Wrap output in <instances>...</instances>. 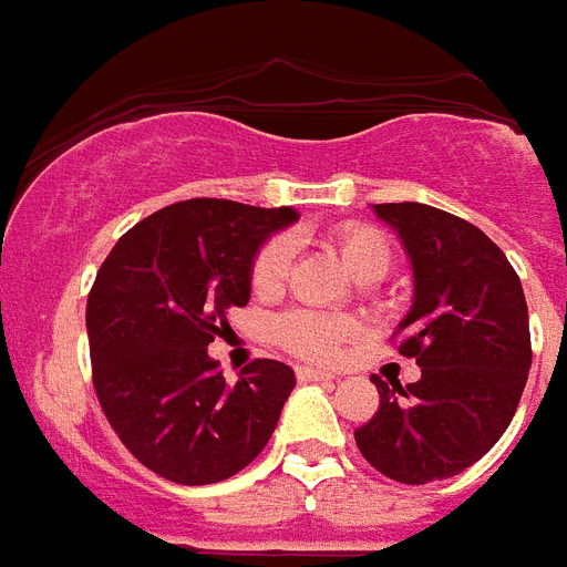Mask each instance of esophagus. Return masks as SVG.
Here are the masks:
<instances>
[{
	"mask_svg": "<svg viewBox=\"0 0 567 567\" xmlns=\"http://www.w3.org/2000/svg\"><path fill=\"white\" fill-rule=\"evenodd\" d=\"M298 380H324V383H330V380H337V374H330V371H321V369H310V365H298L296 369Z\"/></svg>",
	"mask_w": 567,
	"mask_h": 567,
	"instance_id": "34e87169",
	"label": "esophagus"
}]
</instances>
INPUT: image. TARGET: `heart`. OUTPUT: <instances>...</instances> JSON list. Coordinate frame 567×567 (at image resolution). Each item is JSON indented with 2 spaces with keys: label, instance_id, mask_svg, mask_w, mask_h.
<instances>
[{
  "label": "heart",
  "instance_id": "heart-1",
  "mask_svg": "<svg viewBox=\"0 0 567 567\" xmlns=\"http://www.w3.org/2000/svg\"><path fill=\"white\" fill-rule=\"evenodd\" d=\"M337 246L348 269L357 275V280L383 278L392 266V248H389L386 237L369 225L339 228ZM289 262H292V243L287 237L269 239L251 262L255 292H260V296L278 292L287 280ZM271 333H275V342L292 354L307 357V360H333L342 342L354 333V321L348 316H330V312L319 310H292L275 319Z\"/></svg>",
  "mask_w": 567,
  "mask_h": 567
}]
</instances>
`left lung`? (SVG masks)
<instances>
[{"label": "left lung", "instance_id": "1", "mask_svg": "<svg viewBox=\"0 0 567 567\" xmlns=\"http://www.w3.org/2000/svg\"><path fill=\"white\" fill-rule=\"evenodd\" d=\"M371 210L410 257L412 307L395 337L421 380L374 378L380 410L354 439L380 474L421 486L474 465L509 427L533 362L527 301L504 251L471 221L419 202Z\"/></svg>", "mask_w": 567, "mask_h": 567}]
</instances>
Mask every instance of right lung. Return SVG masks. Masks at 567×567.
Masks as SVG:
<instances>
[{
    "instance_id": "right-lung-1",
    "label": "right lung",
    "mask_w": 567,
    "mask_h": 567,
    "mask_svg": "<svg viewBox=\"0 0 567 567\" xmlns=\"http://www.w3.org/2000/svg\"><path fill=\"white\" fill-rule=\"evenodd\" d=\"M298 219L292 207L189 198L120 237L87 298L93 386L122 445L181 486L246 468L296 389L287 362L255 360L237 383L207 354L230 307L251 298L262 243Z\"/></svg>"
}]
</instances>
